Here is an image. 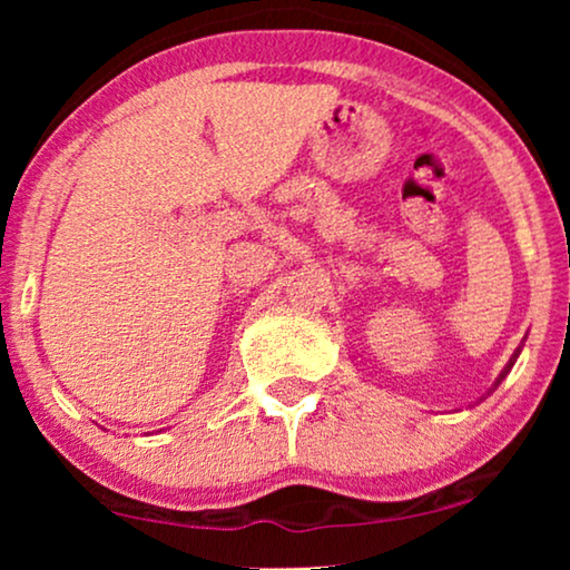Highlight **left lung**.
Segmentation results:
<instances>
[{
    "label": "left lung",
    "mask_w": 570,
    "mask_h": 570,
    "mask_svg": "<svg viewBox=\"0 0 570 570\" xmlns=\"http://www.w3.org/2000/svg\"><path fill=\"white\" fill-rule=\"evenodd\" d=\"M519 353H521V347H517V350H513L511 361H509V363H505V368L501 371V376H498V379H495V384H493V389H498V384H501V381H503L505 376H509V371L513 368V363H517V357H519ZM493 389H490V392H493Z\"/></svg>",
    "instance_id": "obj_1"
}]
</instances>
